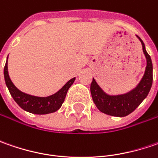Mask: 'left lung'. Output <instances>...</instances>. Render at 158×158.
<instances>
[{
	"mask_svg": "<svg viewBox=\"0 0 158 158\" xmlns=\"http://www.w3.org/2000/svg\"><path fill=\"white\" fill-rule=\"evenodd\" d=\"M138 39L143 45V52L147 59V67L142 81L136 88L127 94L109 96L101 89L93 78L90 84V92L95 105L100 112L111 116L125 117L134 112L149 94L153 81L152 61L149 53L146 52L143 40L139 37Z\"/></svg>",
	"mask_w": 158,
	"mask_h": 158,
	"instance_id": "1",
	"label": "left lung"
}]
</instances>
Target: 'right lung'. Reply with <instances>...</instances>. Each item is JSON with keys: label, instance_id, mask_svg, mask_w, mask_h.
<instances>
[{"label": "right lung", "instance_id": "1", "mask_svg": "<svg viewBox=\"0 0 158 158\" xmlns=\"http://www.w3.org/2000/svg\"><path fill=\"white\" fill-rule=\"evenodd\" d=\"M4 78L9 93L16 104L24 111L34 114H47L59 110L65 100L69 89L75 82V78H72L58 92L46 98H40L25 94L20 91L11 82L8 73V60L4 67Z\"/></svg>", "mask_w": 158, "mask_h": 158}]
</instances>
